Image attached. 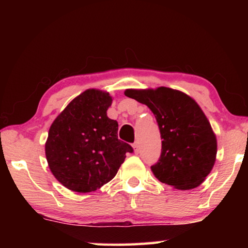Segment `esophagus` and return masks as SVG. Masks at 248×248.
<instances>
[{"label":"esophagus","instance_id":"34e87169","mask_svg":"<svg viewBox=\"0 0 248 248\" xmlns=\"http://www.w3.org/2000/svg\"><path fill=\"white\" fill-rule=\"evenodd\" d=\"M133 150H134V152L136 153H138L139 152V150H140V146H139V142H134L133 143Z\"/></svg>","mask_w":248,"mask_h":248}]
</instances>
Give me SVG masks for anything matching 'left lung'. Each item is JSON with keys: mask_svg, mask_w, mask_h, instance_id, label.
Instances as JSON below:
<instances>
[{"mask_svg": "<svg viewBox=\"0 0 248 248\" xmlns=\"http://www.w3.org/2000/svg\"><path fill=\"white\" fill-rule=\"evenodd\" d=\"M124 95L146 105L156 119L162 151L151 166L155 177L176 189L198 187L217 156L216 134L199 105L183 92L163 86L125 90Z\"/></svg>", "mask_w": 248, "mask_h": 248, "instance_id": "left-lung-1", "label": "left lung"}]
</instances>
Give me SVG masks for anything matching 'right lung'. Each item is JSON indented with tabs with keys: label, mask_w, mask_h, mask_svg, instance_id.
Wrapping results in <instances>:
<instances>
[{
	"label": "right lung",
	"mask_w": 248,
	"mask_h": 248,
	"mask_svg": "<svg viewBox=\"0 0 248 248\" xmlns=\"http://www.w3.org/2000/svg\"><path fill=\"white\" fill-rule=\"evenodd\" d=\"M112 98L99 90L75 97L49 129L46 157L54 177L75 192H91L115 177L132 146L118 139V123L107 117Z\"/></svg>",
	"instance_id": "1"
}]
</instances>
